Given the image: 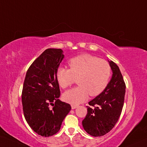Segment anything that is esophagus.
Segmentation results:
<instances>
[{"mask_svg": "<svg viewBox=\"0 0 147 147\" xmlns=\"http://www.w3.org/2000/svg\"><path fill=\"white\" fill-rule=\"evenodd\" d=\"M71 107L72 109H76L77 107H78V106H77V105H71Z\"/></svg>", "mask_w": 147, "mask_h": 147, "instance_id": "34e87169", "label": "esophagus"}]
</instances>
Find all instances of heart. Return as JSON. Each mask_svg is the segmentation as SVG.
Masks as SVG:
<instances>
[{
    "mask_svg": "<svg viewBox=\"0 0 147 147\" xmlns=\"http://www.w3.org/2000/svg\"><path fill=\"white\" fill-rule=\"evenodd\" d=\"M69 69L59 68L56 77L61 88L71 86L78 79L79 86L63 94L64 101L72 105L85 101L89 94L97 96L103 92L109 84L112 69L110 64L104 59L90 54H82L71 59Z\"/></svg>",
    "mask_w": 147,
    "mask_h": 147,
    "instance_id": "1",
    "label": "heart"
}]
</instances>
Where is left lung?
Masks as SVG:
<instances>
[{
    "label": "left lung",
    "instance_id": "left-lung-1",
    "mask_svg": "<svg viewBox=\"0 0 147 147\" xmlns=\"http://www.w3.org/2000/svg\"><path fill=\"white\" fill-rule=\"evenodd\" d=\"M112 77L105 90L88 102L87 115L82 121L84 130L94 137L109 132L116 124L124 104L126 85L119 67L109 61Z\"/></svg>",
    "mask_w": 147,
    "mask_h": 147
}]
</instances>
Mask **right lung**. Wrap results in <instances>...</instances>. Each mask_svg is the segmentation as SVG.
<instances>
[{"label": "right lung", "instance_id": "right-lung-1", "mask_svg": "<svg viewBox=\"0 0 147 147\" xmlns=\"http://www.w3.org/2000/svg\"><path fill=\"white\" fill-rule=\"evenodd\" d=\"M63 58L61 49H46L29 67L23 84L26 121L35 132L44 137L59 132L71 109L70 105L58 99L61 92L56 74Z\"/></svg>", "mask_w": 147, "mask_h": 147}]
</instances>
